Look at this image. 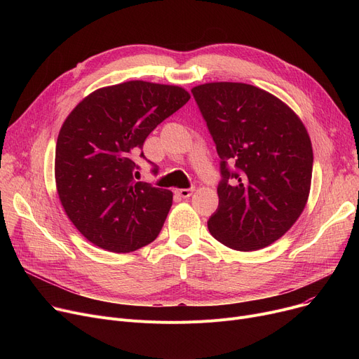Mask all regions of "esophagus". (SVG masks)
Returning a JSON list of instances; mask_svg holds the SVG:
<instances>
[{
  "instance_id": "1",
  "label": "esophagus",
  "mask_w": 359,
  "mask_h": 359,
  "mask_svg": "<svg viewBox=\"0 0 359 359\" xmlns=\"http://www.w3.org/2000/svg\"><path fill=\"white\" fill-rule=\"evenodd\" d=\"M176 194H177L180 198H189V196L194 194V189H177Z\"/></svg>"
}]
</instances>
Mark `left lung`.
Segmentation results:
<instances>
[{
  "instance_id": "left-lung-1",
  "label": "left lung",
  "mask_w": 359,
  "mask_h": 359,
  "mask_svg": "<svg viewBox=\"0 0 359 359\" xmlns=\"http://www.w3.org/2000/svg\"><path fill=\"white\" fill-rule=\"evenodd\" d=\"M192 93L221 158L219 203L208 230L233 250L266 248L307 205L313 173L309 132L287 103L256 86L217 81ZM227 162L236 165L234 172Z\"/></svg>"
}]
</instances>
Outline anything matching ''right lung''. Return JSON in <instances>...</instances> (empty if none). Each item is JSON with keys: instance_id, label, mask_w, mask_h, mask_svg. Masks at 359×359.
Here are the masks:
<instances>
[{"instance_id": "obj_1", "label": "right lung", "mask_w": 359, "mask_h": 359, "mask_svg": "<svg viewBox=\"0 0 359 359\" xmlns=\"http://www.w3.org/2000/svg\"><path fill=\"white\" fill-rule=\"evenodd\" d=\"M189 99L183 87L134 80L90 93L67 116L55 151L56 192L94 246L129 253L157 238L173 194L137 182L130 157Z\"/></svg>"}]
</instances>
